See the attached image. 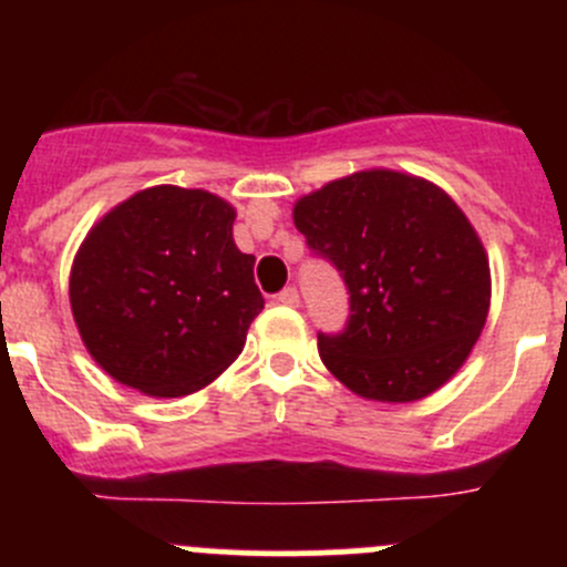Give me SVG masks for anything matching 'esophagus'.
Returning <instances> with one entry per match:
<instances>
[{
  "label": "esophagus",
  "mask_w": 567,
  "mask_h": 567,
  "mask_svg": "<svg viewBox=\"0 0 567 567\" xmlns=\"http://www.w3.org/2000/svg\"><path fill=\"white\" fill-rule=\"evenodd\" d=\"M277 301H279V305H282V307H299V290H296V288H285L282 290V293H279L277 296Z\"/></svg>",
  "instance_id": "1"
}]
</instances>
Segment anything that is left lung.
Segmentation results:
<instances>
[{"label":"left lung","mask_w":567,"mask_h":567,"mask_svg":"<svg viewBox=\"0 0 567 567\" xmlns=\"http://www.w3.org/2000/svg\"><path fill=\"white\" fill-rule=\"evenodd\" d=\"M293 225L351 293L348 329L318 337L340 384L364 400L414 403L458 373L488 318L491 268L444 188L362 169L296 199Z\"/></svg>","instance_id":"8db88e82"}]
</instances>
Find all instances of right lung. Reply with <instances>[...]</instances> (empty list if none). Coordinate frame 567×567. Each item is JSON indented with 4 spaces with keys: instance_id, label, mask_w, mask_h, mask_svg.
<instances>
[{
    "instance_id": "add662e5",
    "label": "right lung",
    "mask_w": 567,
    "mask_h": 567,
    "mask_svg": "<svg viewBox=\"0 0 567 567\" xmlns=\"http://www.w3.org/2000/svg\"><path fill=\"white\" fill-rule=\"evenodd\" d=\"M236 208L203 188L151 186L101 216L71 266V310L104 373L151 398L219 379L260 316Z\"/></svg>"
}]
</instances>
